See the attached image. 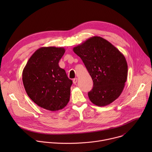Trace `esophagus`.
<instances>
[{"mask_svg": "<svg viewBox=\"0 0 152 152\" xmlns=\"http://www.w3.org/2000/svg\"><path fill=\"white\" fill-rule=\"evenodd\" d=\"M77 82V78H75L73 80V82L74 84H76Z\"/></svg>", "mask_w": 152, "mask_h": 152, "instance_id": "1", "label": "esophagus"}]
</instances>
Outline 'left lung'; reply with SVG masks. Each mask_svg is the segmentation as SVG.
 <instances>
[{
  "instance_id": "left-lung-1",
  "label": "left lung",
  "mask_w": 152,
  "mask_h": 152,
  "mask_svg": "<svg viewBox=\"0 0 152 152\" xmlns=\"http://www.w3.org/2000/svg\"><path fill=\"white\" fill-rule=\"evenodd\" d=\"M93 80L88 95L99 106L110 104L121 94L127 77L124 56L111 42L97 36L88 38L73 48Z\"/></svg>"
}]
</instances>
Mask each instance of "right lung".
Wrapping results in <instances>:
<instances>
[{
  "label": "right lung",
  "mask_w": 152,
  "mask_h": 152,
  "mask_svg": "<svg viewBox=\"0 0 152 152\" xmlns=\"http://www.w3.org/2000/svg\"><path fill=\"white\" fill-rule=\"evenodd\" d=\"M64 48L42 47L29 59L22 73L25 89L30 99L45 110L56 111L69 102L72 80L58 65Z\"/></svg>",
  "instance_id": "right-lung-1"
}]
</instances>
